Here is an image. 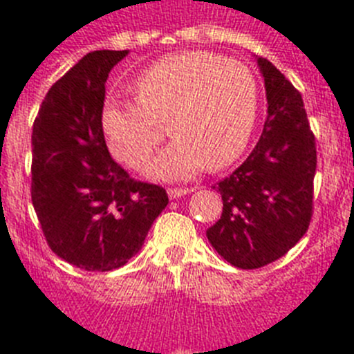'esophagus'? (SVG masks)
<instances>
[{
	"label": "esophagus",
	"mask_w": 354,
	"mask_h": 354,
	"mask_svg": "<svg viewBox=\"0 0 354 354\" xmlns=\"http://www.w3.org/2000/svg\"><path fill=\"white\" fill-rule=\"evenodd\" d=\"M193 191H194L193 187H187V189H183V187H171V189H167V194H169V198L176 200V198H182V196H185V194L193 193Z\"/></svg>",
	"instance_id": "esophagus-1"
}]
</instances>
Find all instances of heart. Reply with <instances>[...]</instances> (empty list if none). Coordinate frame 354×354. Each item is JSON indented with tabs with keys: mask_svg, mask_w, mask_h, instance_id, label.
Masks as SVG:
<instances>
[{
	"mask_svg": "<svg viewBox=\"0 0 354 354\" xmlns=\"http://www.w3.org/2000/svg\"><path fill=\"white\" fill-rule=\"evenodd\" d=\"M133 101L108 97L101 130L112 156L138 169L163 136L176 139L147 165L163 180L194 176L205 165L224 169L244 152L257 119V84L242 62L205 51L174 53L133 80Z\"/></svg>",
	"mask_w": 354,
	"mask_h": 354,
	"instance_id": "obj_1",
	"label": "heart"
}]
</instances>
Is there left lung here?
I'll return each mask as SVG.
<instances>
[{
	"instance_id": "left-lung-1",
	"label": "left lung",
	"mask_w": 354,
	"mask_h": 354,
	"mask_svg": "<svg viewBox=\"0 0 354 354\" xmlns=\"http://www.w3.org/2000/svg\"><path fill=\"white\" fill-rule=\"evenodd\" d=\"M268 115L252 154L218 182L222 216L207 230L216 253L242 270L283 257L313 216L316 143L301 93L266 58H257Z\"/></svg>"
}]
</instances>
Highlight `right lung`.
<instances>
[{"mask_svg": "<svg viewBox=\"0 0 354 354\" xmlns=\"http://www.w3.org/2000/svg\"><path fill=\"white\" fill-rule=\"evenodd\" d=\"M128 51H91L47 91L32 124L30 196L53 252L88 272L121 268L169 204L112 160L101 130L108 73Z\"/></svg>", "mask_w": 354, "mask_h": 354, "instance_id": "add662e5", "label": "right lung"}]
</instances>
